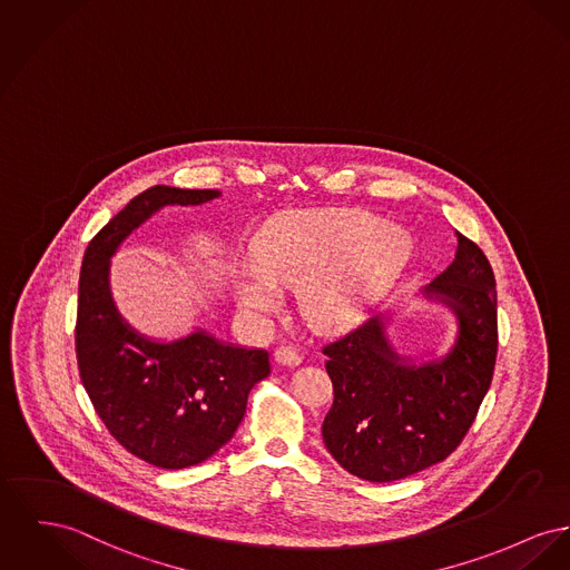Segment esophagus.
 <instances>
[{
    "label": "esophagus",
    "mask_w": 570,
    "mask_h": 570,
    "mask_svg": "<svg viewBox=\"0 0 570 570\" xmlns=\"http://www.w3.org/2000/svg\"><path fill=\"white\" fill-rule=\"evenodd\" d=\"M273 357H275L277 364L291 366V368H295V366L302 364V355H299V351L293 348V346H279V348H275Z\"/></svg>",
    "instance_id": "esophagus-1"
}]
</instances>
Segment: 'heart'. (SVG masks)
<instances>
[{"mask_svg":"<svg viewBox=\"0 0 570 570\" xmlns=\"http://www.w3.org/2000/svg\"><path fill=\"white\" fill-rule=\"evenodd\" d=\"M399 226L332 210L273 217L254 240L256 263L235 268L240 303L258 314L277 307L282 286L302 288V312L316 327L357 321L379 302L401 267Z\"/></svg>","mask_w":570,"mask_h":570,"instance_id":"b5f03b06","label":"heart"}]
</instances>
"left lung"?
Listing matches in <instances>:
<instances>
[{"instance_id":"left-lung-1","label":"left lung","mask_w":570,"mask_h":570,"mask_svg":"<svg viewBox=\"0 0 570 570\" xmlns=\"http://www.w3.org/2000/svg\"><path fill=\"white\" fill-rule=\"evenodd\" d=\"M454 261L422 288L459 323L452 348L422 364L401 357L379 314L323 348L334 404L323 441L348 473L392 482L448 459L473 424L498 357V291L484 252L456 233Z\"/></svg>"}]
</instances>
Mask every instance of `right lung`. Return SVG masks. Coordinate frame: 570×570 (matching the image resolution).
Wrapping results in <instances>:
<instances>
[{
  "label": "right lung",
  "mask_w": 570,
  "mask_h": 570,
  "mask_svg": "<svg viewBox=\"0 0 570 570\" xmlns=\"http://www.w3.org/2000/svg\"><path fill=\"white\" fill-rule=\"evenodd\" d=\"M219 196L155 185L102 226L81 263L75 327L81 383L111 436L155 468L198 465L233 439L252 387L271 372L268 353L202 330L174 342L137 334L111 299L109 258L164 206Z\"/></svg>",
  "instance_id": "1"
}]
</instances>
